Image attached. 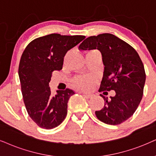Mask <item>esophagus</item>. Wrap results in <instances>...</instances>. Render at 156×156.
<instances>
[{"instance_id": "obj_1", "label": "esophagus", "mask_w": 156, "mask_h": 156, "mask_svg": "<svg viewBox=\"0 0 156 156\" xmlns=\"http://www.w3.org/2000/svg\"><path fill=\"white\" fill-rule=\"evenodd\" d=\"M80 93H81V94L85 96V97H86L88 98H90L92 97V94H86V93H83V92H80Z\"/></svg>"}]
</instances>
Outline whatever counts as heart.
Listing matches in <instances>:
<instances>
[{"instance_id": "b5f03b06", "label": "heart", "mask_w": 156, "mask_h": 156, "mask_svg": "<svg viewBox=\"0 0 156 156\" xmlns=\"http://www.w3.org/2000/svg\"><path fill=\"white\" fill-rule=\"evenodd\" d=\"M94 82V78L88 76H79L73 78V83L78 88L81 90H87Z\"/></svg>"}]
</instances>
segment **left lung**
<instances>
[{
  "label": "left lung",
  "mask_w": 156,
  "mask_h": 156,
  "mask_svg": "<svg viewBox=\"0 0 156 156\" xmlns=\"http://www.w3.org/2000/svg\"><path fill=\"white\" fill-rule=\"evenodd\" d=\"M78 49H97L101 52L105 67L98 91H115V96L110 98L100 94L105 102L101 110L95 112L96 117L111 125L126 121L135 113L143 95L146 76L138 53L125 41L109 33L88 37Z\"/></svg>",
  "instance_id": "obj_1"
}]
</instances>
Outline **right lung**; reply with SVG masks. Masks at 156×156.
<instances>
[{
    "instance_id": "add662e5",
    "label": "right lung",
    "mask_w": 156,
    "mask_h": 156,
    "mask_svg": "<svg viewBox=\"0 0 156 156\" xmlns=\"http://www.w3.org/2000/svg\"><path fill=\"white\" fill-rule=\"evenodd\" d=\"M85 37L48 34L31 41L23 52L19 66L21 93L29 117L39 127L53 129L66 117L68 100L75 93L66 88L53 95L49 83L53 72L62 70L68 51Z\"/></svg>"
}]
</instances>
